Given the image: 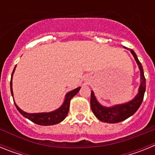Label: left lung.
<instances>
[{
  "label": "left lung",
  "instance_id": "8db88e82",
  "mask_svg": "<svg viewBox=\"0 0 155 155\" xmlns=\"http://www.w3.org/2000/svg\"><path fill=\"white\" fill-rule=\"evenodd\" d=\"M127 49V48H126ZM129 50V49H127ZM134 56L135 61L138 65L140 74V84L138 93L132 100L126 103L115 105L113 106L107 107L101 105L98 102L94 91L91 93V109L93 113L100 121L108 124H116L124 121L136 113L137 110L141 105L143 99L145 89H146V79L144 78L143 67L138 60L137 54L133 50H129Z\"/></svg>",
  "mask_w": 155,
  "mask_h": 155
}]
</instances>
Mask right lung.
<instances>
[{"mask_svg":"<svg viewBox=\"0 0 155 155\" xmlns=\"http://www.w3.org/2000/svg\"><path fill=\"white\" fill-rule=\"evenodd\" d=\"M16 67V66H15ZM15 71V68H14L13 72L12 74V79H11V92H12V95L13 97V90H12V77H13L14 72ZM81 89V87H77L75 89L72 90V91H69L66 94L65 98H64V101L63 102L62 105H61V107H59L58 109H56L52 112H49V113H28L25 111L21 110L20 108L15 103L16 108L18 110V112L22 115L24 117H25L28 120H31V122H33L34 124H36L38 125L41 126H51L55 125V124H60L61 122H62L64 119L66 118V116H68V111L70 109V102H71V98H73L74 95L78 94Z\"/></svg>","mask_w":155,"mask_h":155,"instance_id":"obj_1","label":"right lung"}]
</instances>
